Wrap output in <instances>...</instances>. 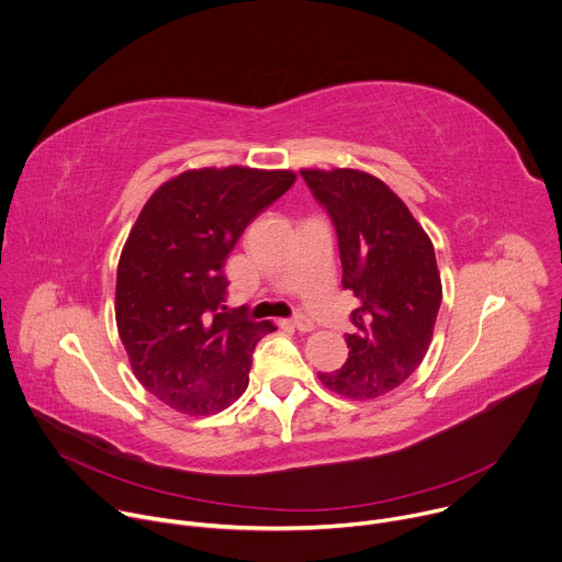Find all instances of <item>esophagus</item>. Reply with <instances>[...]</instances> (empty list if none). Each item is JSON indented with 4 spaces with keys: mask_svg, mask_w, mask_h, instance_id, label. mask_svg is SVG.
Here are the masks:
<instances>
[{
    "mask_svg": "<svg viewBox=\"0 0 562 562\" xmlns=\"http://www.w3.org/2000/svg\"><path fill=\"white\" fill-rule=\"evenodd\" d=\"M291 327H293V329H297V331H302V334H308V331H313V329H315L313 319H308L306 315H295V317L291 319Z\"/></svg>",
    "mask_w": 562,
    "mask_h": 562,
    "instance_id": "1",
    "label": "esophagus"
}]
</instances>
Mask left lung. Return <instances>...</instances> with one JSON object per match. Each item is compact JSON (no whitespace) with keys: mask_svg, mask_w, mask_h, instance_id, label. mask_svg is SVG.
Returning a JSON list of instances; mask_svg holds the SVG:
<instances>
[{"mask_svg":"<svg viewBox=\"0 0 562 562\" xmlns=\"http://www.w3.org/2000/svg\"><path fill=\"white\" fill-rule=\"evenodd\" d=\"M313 198L338 233L342 286L360 306L351 313L349 358L317 373L329 391L369 400L403 384L423 362L442 284L429 235L382 180L358 169H302Z\"/></svg>","mask_w":562,"mask_h":562,"instance_id":"obj_1","label":"left lung"}]
</instances>
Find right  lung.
<instances>
[{
  "label": "right lung",
  "instance_id": "right-lung-1",
  "mask_svg": "<svg viewBox=\"0 0 562 562\" xmlns=\"http://www.w3.org/2000/svg\"><path fill=\"white\" fill-rule=\"evenodd\" d=\"M293 171L191 169L139 211L117 265L115 319L142 386L187 416L231 407L276 325L222 306V271L245 228L284 195Z\"/></svg>",
  "mask_w": 562,
  "mask_h": 562
}]
</instances>
